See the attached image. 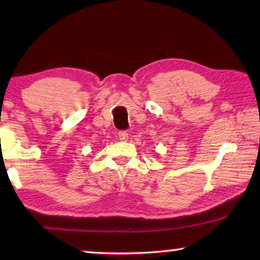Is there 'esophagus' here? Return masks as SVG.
<instances>
[{"instance_id": "1", "label": "esophagus", "mask_w": 260, "mask_h": 260, "mask_svg": "<svg viewBox=\"0 0 260 260\" xmlns=\"http://www.w3.org/2000/svg\"><path fill=\"white\" fill-rule=\"evenodd\" d=\"M118 137L122 142H126L127 140H129V134H127L126 131H120V133L118 134Z\"/></svg>"}]
</instances>
